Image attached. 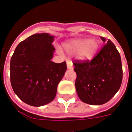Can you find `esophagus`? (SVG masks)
Here are the masks:
<instances>
[{
    "instance_id": "1",
    "label": "esophagus",
    "mask_w": 132,
    "mask_h": 132,
    "mask_svg": "<svg viewBox=\"0 0 132 132\" xmlns=\"http://www.w3.org/2000/svg\"><path fill=\"white\" fill-rule=\"evenodd\" d=\"M67 68L68 70L73 69V65H72V62L71 61H67Z\"/></svg>"
}]
</instances>
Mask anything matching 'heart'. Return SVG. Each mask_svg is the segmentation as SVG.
<instances>
[{
	"instance_id": "heart-1",
	"label": "heart",
	"mask_w": 132,
	"mask_h": 132,
	"mask_svg": "<svg viewBox=\"0 0 132 132\" xmlns=\"http://www.w3.org/2000/svg\"><path fill=\"white\" fill-rule=\"evenodd\" d=\"M96 40L89 39H75L66 42L62 45L63 49L68 55H77L81 60H92L98 49Z\"/></svg>"
}]
</instances>
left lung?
I'll return each instance as SVG.
<instances>
[{
	"label": "left lung",
	"instance_id": "1",
	"mask_svg": "<svg viewBox=\"0 0 132 132\" xmlns=\"http://www.w3.org/2000/svg\"><path fill=\"white\" fill-rule=\"evenodd\" d=\"M92 61L74 63L77 73L76 91L81 101L90 105L106 103L119 89L123 79L121 59L111 40Z\"/></svg>",
	"mask_w": 132,
	"mask_h": 132
}]
</instances>
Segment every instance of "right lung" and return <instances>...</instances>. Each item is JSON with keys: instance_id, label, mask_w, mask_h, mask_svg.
Returning <instances> with one entry per match:
<instances>
[{"instance_id": "1", "label": "right lung", "mask_w": 132, "mask_h": 132, "mask_svg": "<svg viewBox=\"0 0 132 132\" xmlns=\"http://www.w3.org/2000/svg\"><path fill=\"white\" fill-rule=\"evenodd\" d=\"M55 36L35 34L19 43L11 58L10 79L15 94L32 106L52 102L57 87L66 71V62L51 61Z\"/></svg>"}]
</instances>
